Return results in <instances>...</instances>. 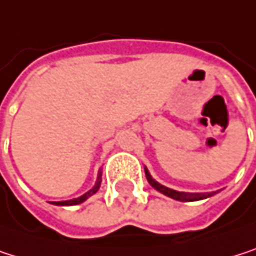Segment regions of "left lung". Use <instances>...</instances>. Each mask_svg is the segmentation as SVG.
Instances as JSON below:
<instances>
[{
	"instance_id": "1",
	"label": "left lung",
	"mask_w": 256,
	"mask_h": 256,
	"mask_svg": "<svg viewBox=\"0 0 256 256\" xmlns=\"http://www.w3.org/2000/svg\"><path fill=\"white\" fill-rule=\"evenodd\" d=\"M144 170H146V176H147L148 183H150V184H152L158 192H160V194H164V195H166V196H170V198H172V200H176V201H183V202L200 201V200H206V198H210V196H213L214 194H218V192H207V194H189V192H178V190H174V189H170V188H166V186L160 184L159 182H156V180L152 177V174L148 172V170H147V168H144Z\"/></svg>"
}]
</instances>
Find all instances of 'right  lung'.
Instances as JSON below:
<instances>
[{"label": "right lung", "mask_w": 256, "mask_h": 256, "mask_svg": "<svg viewBox=\"0 0 256 256\" xmlns=\"http://www.w3.org/2000/svg\"><path fill=\"white\" fill-rule=\"evenodd\" d=\"M100 183H102V172H98V177L96 180V184L92 186V189H90L88 192H85L84 195H80L79 198H73V200H68V201H58V202H50V204H55V206H78V204H82L84 201H86L91 195H94L98 188H100Z\"/></svg>", "instance_id": "1"}]
</instances>
